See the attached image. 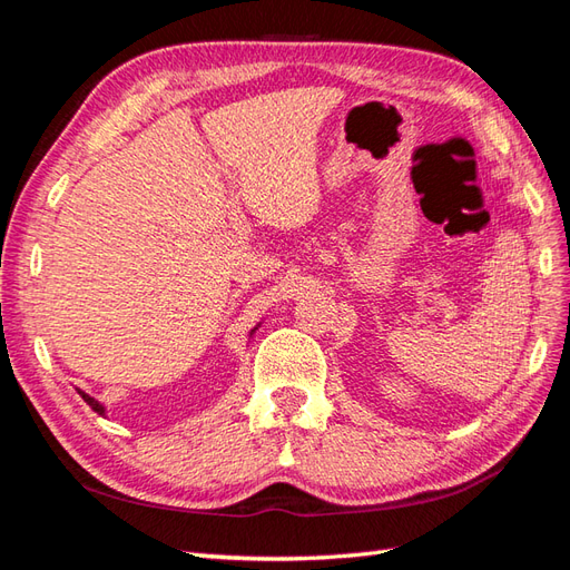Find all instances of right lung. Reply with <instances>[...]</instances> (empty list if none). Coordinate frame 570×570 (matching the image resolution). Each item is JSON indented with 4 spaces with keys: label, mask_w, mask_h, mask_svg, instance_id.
<instances>
[{
    "label": "right lung",
    "mask_w": 570,
    "mask_h": 570,
    "mask_svg": "<svg viewBox=\"0 0 570 570\" xmlns=\"http://www.w3.org/2000/svg\"><path fill=\"white\" fill-rule=\"evenodd\" d=\"M78 394H80V396H83V401H86V403L90 405V409H92V411H97V413H100V415L105 413V409H102V405H100V403H97V401H95L92 396H88L86 392H78Z\"/></svg>",
    "instance_id": "right-lung-1"
}]
</instances>
